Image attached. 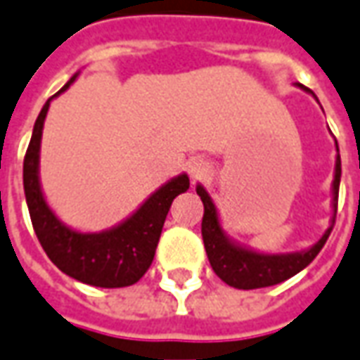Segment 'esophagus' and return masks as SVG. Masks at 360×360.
Masks as SVG:
<instances>
[{
    "label": "esophagus",
    "instance_id": "esophagus-1",
    "mask_svg": "<svg viewBox=\"0 0 360 360\" xmlns=\"http://www.w3.org/2000/svg\"><path fill=\"white\" fill-rule=\"evenodd\" d=\"M186 168H188V174H190V178H192L194 182L202 180L204 176L208 174V170H210L208 164L204 162L202 158H192V160H188Z\"/></svg>",
    "mask_w": 360,
    "mask_h": 360
}]
</instances>
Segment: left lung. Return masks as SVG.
I'll use <instances>...</instances> for the list:
<instances>
[{
    "instance_id": "left-lung-1",
    "label": "left lung",
    "mask_w": 360,
    "mask_h": 360,
    "mask_svg": "<svg viewBox=\"0 0 360 360\" xmlns=\"http://www.w3.org/2000/svg\"><path fill=\"white\" fill-rule=\"evenodd\" d=\"M305 93L313 91L307 86L299 84ZM317 98V96H315ZM337 144V141H335ZM339 182H341V156H339V146H337V160H335V176L331 184V224L325 230L317 242L307 250L301 252H287V253H265L257 252L250 245L231 240L221 228L219 214L214 200L208 194V190L202 184L196 186V192L202 204H204V218H202V238H204V248L208 253L210 265L216 271V276L236 289H257V287L277 285L285 281L289 277L299 274L317 257V253L323 250L327 242L329 233L335 224L337 216V200H339Z\"/></svg>"
}]
</instances>
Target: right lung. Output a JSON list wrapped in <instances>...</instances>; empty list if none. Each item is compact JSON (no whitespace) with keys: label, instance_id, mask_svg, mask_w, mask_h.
<instances>
[{"label":"right lung","instance_id":"add662e5","mask_svg":"<svg viewBox=\"0 0 360 360\" xmlns=\"http://www.w3.org/2000/svg\"><path fill=\"white\" fill-rule=\"evenodd\" d=\"M75 73L57 95L43 105L35 120L27 154L23 160V190L37 240L63 274L95 287H129L136 283L154 259L164 219L174 198L190 188L188 174H178L142 202L129 218L103 231H81L67 226L47 204L39 178V152L43 124L55 96L65 93Z\"/></svg>","mask_w":360,"mask_h":360}]
</instances>
